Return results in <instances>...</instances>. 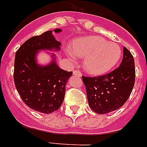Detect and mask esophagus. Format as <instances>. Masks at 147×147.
Segmentation results:
<instances>
[{"instance_id": "obj_1", "label": "esophagus", "mask_w": 147, "mask_h": 147, "mask_svg": "<svg viewBox=\"0 0 147 147\" xmlns=\"http://www.w3.org/2000/svg\"><path fill=\"white\" fill-rule=\"evenodd\" d=\"M73 74L74 75V76H78V77H81V76H82V74H81V72H80V70H78V69L74 70V73H73Z\"/></svg>"}]
</instances>
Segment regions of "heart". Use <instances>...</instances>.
Segmentation results:
<instances>
[{
  "label": "heart",
  "mask_w": 147,
  "mask_h": 147,
  "mask_svg": "<svg viewBox=\"0 0 147 147\" xmlns=\"http://www.w3.org/2000/svg\"><path fill=\"white\" fill-rule=\"evenodd\" d=\"M70 59L84 58V67L90 74L108 72L119 61L122 51L115 42H109L100 36H87L75 40L72 51L67 50Z\"/></svg>",
  "instance_id": "b5f03b06"
}]
</instances>
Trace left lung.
I'll return each instance as SVG.
<instances>
[{
    "mask_svg": "<svg viewBox=\"0 0 147 147\" xmlns=\"http://www.w3.org/2000/svg\"><path fill=\"white\" fill-rule=\"evenodd\" d=\"M135 78L134 59L124 47L123 59L117 69L98 77H82L90 109L98 114L103 115L121 108L130 96Z\"/></svg>",
    "mask_w": 147,
    "mask_h": 147,
    "instance_id": "1",
    "label": "left lung"
}]
</instances>
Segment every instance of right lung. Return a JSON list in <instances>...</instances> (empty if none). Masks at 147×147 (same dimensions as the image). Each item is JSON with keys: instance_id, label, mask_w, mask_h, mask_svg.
<instances>
[{"instance_id": "add662e5", "label": "right lung", "mask_w": 147, "mask_h": 147, "mask_svg": "<svg viewBox=\"0 0 147 147\" xmlns=\"http://www.w3.org/2000/svg\"><path fill=\"white\" fill-rule=\"evenodd\" d=\"M61 31L56 28L53 32L59 33ZM60 46L53 31H47L28 39L15 54L14 80L18 92L27 106L44 114L52 113L61 106L66 84L73 72L60 69L53 53L49 64L40 66L36 61V54L38 50L45 49L59 51Z\"/></svg>"}]
</instances>
